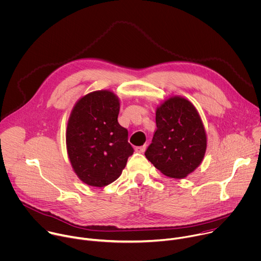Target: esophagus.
<instances>
[{
    "label": "esophagus",
    "mask_w": 261,
    "mask_h": 261,
    "mask_svg": "<svg viewBox=\"0 0 261 261\" xmlns=\"http://www.w3.org/2000/svg\"><path fill=\"white\" fill-rule=\"evenodd\" d=\"M135 150L138 153H144L145 150H146V145H143V146H140V147H136Z\"/></svg>",
    "instance_id": "obj_1"
}]
</instances>
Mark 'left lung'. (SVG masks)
Returning <instances> with one entry per match:
<instances>
[{
  "label": "left lung",
  "instance_id": "1",
  "mask_svg": "<svg viewBox=\"0 0 261 261\" xmlns=\"http://www.w3.org/2000/svg\"><path fill=\"white\" fill-rule=\"evenodd\" d=\"M156 130L146 159L164 175L182 179L202 162L206 136L192 103L180 96L165 100L156 109Z\"/></svg>",
  "mask_w": 261,
  "mask_h": 261
}]
</instances>
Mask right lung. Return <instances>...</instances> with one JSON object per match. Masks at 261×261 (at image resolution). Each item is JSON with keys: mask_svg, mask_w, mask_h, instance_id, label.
Here are the masks:
<instances>
[{"mask_svg": "<svg viewBox=\"0 0 261 261\" xmlns=\"http://www.w3.org/2000/svg\"><path fill=\"white\" fill-rule=\"evenodd\" d=\"M118 97L97 90L81 97L72 110L67 127V150L81 181L94 187L114 182L134 153L128 132L118 123Z\"/></svg>", "mask_w": 261, "mask_h": 261, "instance_id": "add662e5", "label": "right lung"}]
</instances>
